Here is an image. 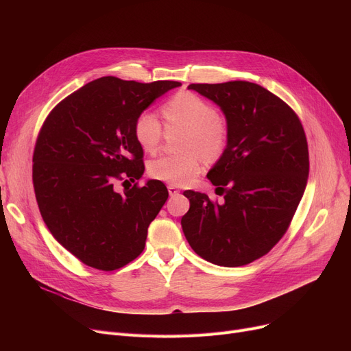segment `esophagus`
Returning <instances> with one entry per match:
<instances>
[{"label": "esophagus", "instance_id": "1", "mask_svg": "<svg viewBox=\"0 0 351 351\" xmlns=\"http://www.w3.org/2000/svg\"><path fill=\"white\" fill-rule=\"evenodd\" d=\"M168 191H169V195H171V196H175V195L179 193V189H178L176 186H173V185H169V186H168Z\"/></svg>", "mask_w": 351, "mask_h": 351}]
</instances>
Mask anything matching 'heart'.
<instances>
[{"instance_id": "1", "label": "heart", "mask_w": 351, "mask_h": 351, "mask_svg": "<svg viewBox=\"0 0 351 351\" xmlns=\"http://www.w3.org/2000/svg\"><path fill=\"white\" fill-rule=\"evenodd\" d=\"M163 118L172 128L185 129L180 155H163L149 163L154 179L185 186L202 172L204 162H215L226 151L230 128L216 108L193 92H178L162 105ZM162 123L152 110H142L134 122V136L145 152L154 154L162 142Z\"/></svg>"}]
</instances>
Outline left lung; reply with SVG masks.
I'll return each mask as SVG.
<instances>
[{
	"mask_svg": "<svg viewBox=\"0 0 351 351\" xmlns=\"http://www.w3.org/2000/svg\"><path fill=\"white\" fill-rule=\"evenodd\" d=\"M226 115L230 136L208 178L223 204L185 191L191 208L182 229L205 261L245 266L267 254L287 232L306 189L308 147L298 114L247 81L191 84Z\"/></svg>",
	"mask_w": 351,
	"mask_h": 351,
	"instance_id": "obj_1",
	"label": "left lung"
}]
</instances>
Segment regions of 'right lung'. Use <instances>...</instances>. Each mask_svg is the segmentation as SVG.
Listing matches in <instances>:
<instances>
[{"instance_id": "1", "label": "right lung", "mask_w": 351, "mask_h": 351, "mask_svg": "<svg viewBox=\"0 0 351 351\" xmlns=\"http://www.w3.org/2000/svg\"><path fill=\"white\" fill-rule=\"evenodd\" d=\"M179 85L104 77L72 92L45 118L32 156L36 204L52 236L84 265L112 271L145 249L168 189L149 180L118 193L115 183L134 182L145 171L136 115Z\"/></svg>"}]
</instances>
